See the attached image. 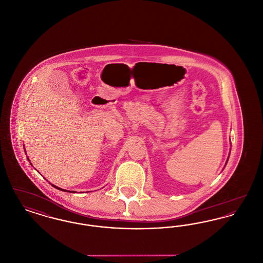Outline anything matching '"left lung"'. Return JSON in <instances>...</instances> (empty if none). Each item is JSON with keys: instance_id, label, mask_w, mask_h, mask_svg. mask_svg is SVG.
I'll use <instances>...</instances> for the list:
<instances>
[{"instance_id": "8db88e82", "label": "left lung", "mask_w": 263, "mask_h": 263, "mask_svg": "<svg viewBox=\"0 0 263 263\" xmlns=\"http://www.w3.org/2000/svg\"><path fill=\"white\" fill-rule=\"evenodd\" d=\"M228 160H229V158H228ZM227 162H228V161H227ZM226 164H227V163H226Z\"/></svg>"}]
</instances>
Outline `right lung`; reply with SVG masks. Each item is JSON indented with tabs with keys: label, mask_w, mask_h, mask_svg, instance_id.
I'll return each mask as SVG.
<instances>
[{
	"label": "right lung",
	"mask_w": 263,
	"mask_h": 263,
	"mask_svg": "<svg viewBox=\"0 0 263 263\" xmlns=\"http://www.w3.org/2000/svg\"><path fill=\"white\" fill-rule=\"evenodd\" d=\"M27 159H28V158H27ZM28 161H29V160H28ZM51 185H52V186H54V187H55V188H57V189H59V190H61V191H67V192H68V191H69V190H65V189H62V188L58 187V186H56V185H53V184H51ZM69 192H72V193H75V191H69Z\"/></svg>",
	"instance_id": "add662e5"
}]
</instances>
